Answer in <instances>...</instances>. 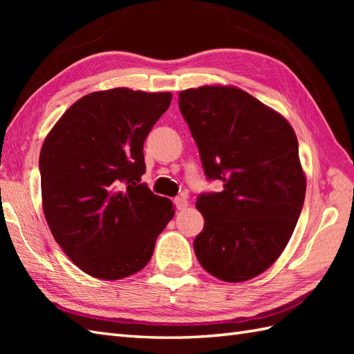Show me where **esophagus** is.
<instances>
[{"label": "esophagus", "instance_id": "obj_1", "mask_svg": "<svg viewBox=\"0 0 354 354\" xmlns=\"http://www.w3.org/2000/svg\"><path fill=\"white\" fill-rule=\"evenodd\" d=\"M175 205H176L178 209H184V208L189 207V201H187L185 194H181V196L175 198Z\"/></svg>", "mask_w": 354, "mask_h": 354}]
</instances>
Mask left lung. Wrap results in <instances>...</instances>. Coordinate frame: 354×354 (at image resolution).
<instances>
[{
	"instance_id": "obj_1",
	"label": "left lung",
	"mask_w": 354,
	"mask_h": 354,
	"mask_svg": "<svg viewBox=\"0 0 354 354\" xmlns=\"http://www.w3.org/2000/svg\"><path fill=\"white\" fill-rule=\"evenodd\" d=\"M178 104L207 179L223 184L198 196L205 223L194 254L216 278L246 281L280 257L303 209L297 135L283 115L239 88L185 89Z\"/></svg>"
}]
</instances>
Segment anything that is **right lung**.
Here are the masks:
<instances>
[{
    "instance_id": "add662e5",
    "label": "right lung",
    "mask_w": 354,
    "mask_h": 354,
    "mask_svg": "<svg viewBox=\"0 0 354 354\" xmlns=\"http://www.w3.org/2000/svg\"><path fill=\"white\" fill-rule=\"evenodd\" d=\"M170 102V93H91L65 112L44 141L45 219L59 246L88 275L120 280L138 272L175 214L167 198L141 183L145 140Z\"/></svg>"
}]
</instances>
